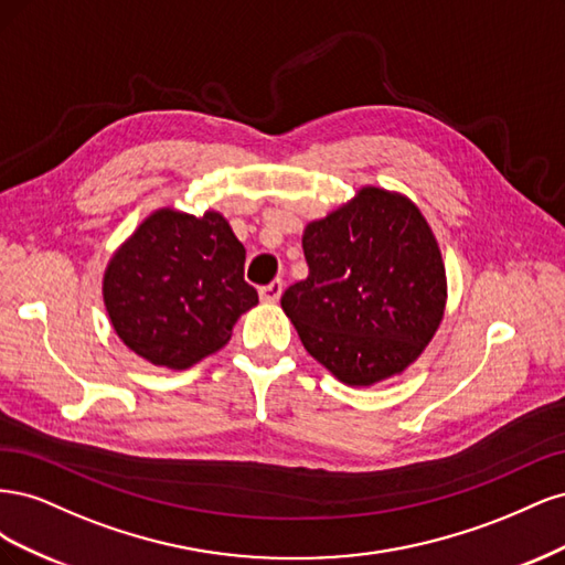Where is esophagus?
<instances>
[{"label":"esophagus","instance_id":"34e87169","mask_svg":"<svg viewBox=\"0 0 565 565\" xmlns=\"http://www.w3.org/2000/svg\"><path fill=\"white\" fill-rule=\"evenodd\" d=\"M280 295H282V280H273L270 285H266V287L259 289V297H262V301H266V303L278 301Z\"/></svg>","mask_w":565,"mask_h":565}]
</instances>
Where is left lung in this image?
<instances>
[{
  "label": "left lung",
  "mask_w": 565,
  "mask_h": 565,
  "mask_svg": "<svg viewBox=\"0 0 565 565\" xmlns=\"http://www.w3.org/2000/svg\"><path fill=\"white\" fill-rule=\"evenodd\" d=\"M309 278L280 299L303 349L349 386L396 377L429 347L448 299L431 226L403 193L363 185L303 228Z\"/></svg>",
  "instance_id": "obj_1"
}]
</instances>
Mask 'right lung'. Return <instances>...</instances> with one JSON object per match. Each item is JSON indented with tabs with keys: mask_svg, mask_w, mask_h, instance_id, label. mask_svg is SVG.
<instances>
[{
	"mask_svg": "<svg viewBox=\"0 0 565 565\" xmlns=\"http://www.w3.org/2000/svg\"><path fill=\"white\" fill-rule=\"evenodd\" d=\"M224 214L160 207L115 249L104 273L113 330L143 361L185 370L228 344L259 295Z\"/></svg>",
	"mask_w": 565,
	"mask_h": 565,
	"instance_id": "add662e5",
	"label": "right lung"
}]
</instances>
